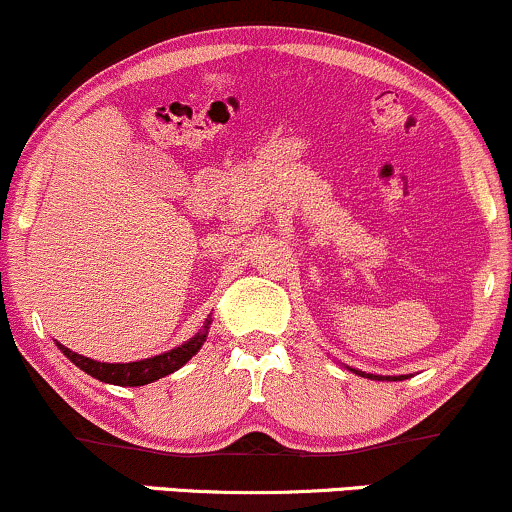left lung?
<instances>
[{
	"mask_svg": "<svg viewBox=\"0 0 512 512\" xmlns=\"http://www.w3.org/2000/svg\"><path fill=\"white\" fill-rule=\"evenodd\" d=\"M354 371V369H352ZM354 374H359V376H366V378H378V381H381V376H371V374H362V371H354ZM388 381V378H386Z\"/></svg>",
	"mask_w": 512,
	"mask_h": 512,
	"instance_id": "obj_1",
	"label": "left lung"
}]
</instances>
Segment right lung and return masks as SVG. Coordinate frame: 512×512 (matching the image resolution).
Masks as SVG:
<instances>
[{
  "label": "right lung",
  "mask_w": 512,
  "mask_h": 512,
  "mask_svg": "<svg viewBox=\"0 0 512 512\" xmlns=\"http://www.w3.org/2000/svg\"><path fill=\"white\" fill-rule=\"evenodd\" d=\"M208 323L210 321H206V326H203V333H198L196 338L184 342L182 347H177V350H170L165 354H158V357L143 359V362L105 364V362H93V359L88 357H81V354L71 352L69 347L64 345H59V350H62L66 357L78 366V369H83L86 374L98 378V381L114 383V386H146V383H153L158 381V378L170 376L172 371L182 369V366L189 362L198 350H201V345L206 342Z\"/></svg>",
  "instance_id": "add662e5"
}]
</instances>
